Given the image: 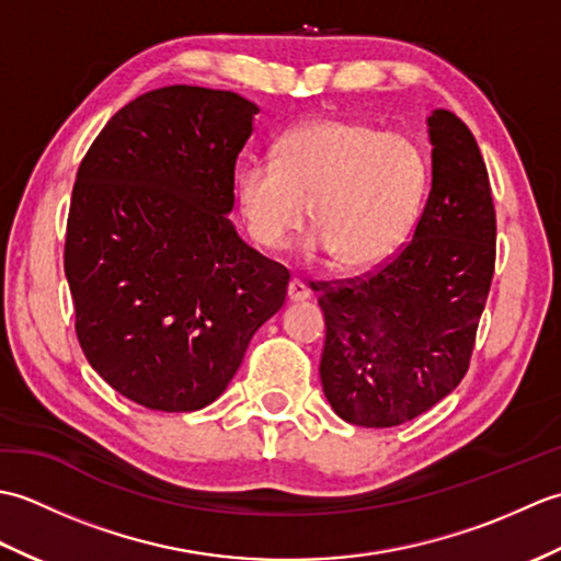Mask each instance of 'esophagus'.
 I'll list each match as a JSON object with an SVG mask.
<instances>
[{"label":"esophagus","mask_w":561,"mask_h":561,"mask_svg":"<svg viewBox=\"0 0 561 561\" xmlns=\"http://www.w3.org/2000/svg\"><path fill=\"white\" fill-rule=\"evenodd\" d=\"M308 296H311V294H308V287H306L301 279H291L289 282V289H287L289 304H301V301L308 299Z\"/></svg>","instance_id":"esophagus-1"}]
</instances>
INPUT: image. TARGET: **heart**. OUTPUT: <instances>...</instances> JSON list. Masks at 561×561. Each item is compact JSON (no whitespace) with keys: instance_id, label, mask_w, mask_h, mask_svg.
Segmentation results:
<instances>
[{"instance_id":"heart-1","label":"heart","mask_w":561,"mask_h":561,"mask_svg":"<svg viewBox=\"0 0 561 561\" xmlns=\"http://www.w3.org/2000/svg\"><path fill=\"white\" fill-rule=\"evenodd\" d=\"M426 187L428 165L414 141L337 117L289 129L274 147V163H248L236 175L238 209L260 248L282 250L311 207L318 233L308 255L332 253L344 270L396 255Z\"/></svg>"}]
</instances>
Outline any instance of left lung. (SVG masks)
Returning a JSON list of instances; mask_svg holds the SVG:
<instances>
[{
  "mask_svg": "<svg viewBox=\"0 0 561 561\" xmlns=\"http://www.w3.org/2000/svg\"><path fill=\"white\" fill-rule=\"evenodd\" d=\"M426 127L432 190L412 241L368 277L320 284V380L350 424L398 426L450 396L490 294L496 214L480 147L450 111H432Z\"/></svg>",
  "mask_w": 561,
  "mask_h": 561,
  "instance_id": "8db88e82",
  "label": "left lung"
}]
</instances>
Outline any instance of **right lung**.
Returning a JSON list of instances; mask_svg holds the SVG:
<instances>
[{
	"label": "right lung",
	"mask_w": 561,
	"mask_h": 561,
	"mask_svg": "<svg viewBox=\"0 0 561 561\" xmlns=\"http://www.w3.org/2000/svg\"><path fill=\"white\" fill-rule=\"evenodd\" d=\"M257 113L233 91L163 87L117 111L79 165L65 243L77 337L141 408H207L287 299L289 272L229 219Z\"/></svg>",
	"instance_id": "add662e5"
}]
</instances>
